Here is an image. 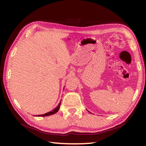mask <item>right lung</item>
Returning <instances> with one entry per match:
<instances>
[{
	"label": "right lung",
	"mask_w": 146,
	"mask_h": 146,
	"mask_svg": "<svg viewBox=\"0 0 146 146\" xmlns=\"http://www.w3.org/2000/svg\"><path fill=\"white\" fill-rule=\"evenodd\" d=\"M60 105H61V102H60V103L59 104V105H58V106L56 107V108H55L54 109H53L52 110V111H49V112H48V113H44V114H43V115H39V117H44V116H48V115H52V114H54V113H56V112H58V111L59 110V109H60Z\"/></svg>",
	"instance_id": "1"
}]
</instances>
